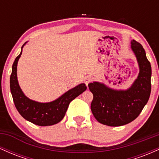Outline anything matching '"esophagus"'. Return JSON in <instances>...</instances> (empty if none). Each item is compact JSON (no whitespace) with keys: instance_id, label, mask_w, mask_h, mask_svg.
I'll return each mask as SVG.
<instances>
[{"instance_id":"1","label":"esophagus","mask_w":159,"mask_h":159,"mask_svg":"<svg viewBox=\"0 0 159 159\" xmlns=\"http://www.w3.org/2000/svg\"><path fill=\"white\" fill-rule=\"evenodd\" d=\"M92 80H93V78L91 77V76L87 75L84 78V81L86 85H88V84L90 83V81H92Z\"/></svg>"}]
</instances>
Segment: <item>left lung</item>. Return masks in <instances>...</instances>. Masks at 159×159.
<instances>
[{"label": "left lung", "mask_w": 159, "mask_h": 159, "mask_svg": "<svg viewBox=\"0 0 159 159\" xmlns=\"http://www.w3.org/2000/svg\"><path fill=\"white\" fill-rule=\"evenodd\" d=\"M131 48L136 56L140 71L129 89L114 90L96 81L88 84L93 94L91 111L96 120L104 125L120 126L132 122L139 116L150 96V63L139 43L132 40Z\"/></svg>", "instance_id": "obj_1"}]
</instances>
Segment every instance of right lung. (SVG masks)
Here are the masks:
<instances>
[{
  "instance_id": "1",
  "label": "right lung",
  "mask_w": 159,
  "mask_h": 159,
  "mask_svg": "<svg viewBox=\"0 0 159 159\" xmlns=\"http://www.w3.org/2000/svg\"><path fill=\"white\" fill-rule=\"evenodd\" d=\"M25 43L22 45L21 53L12 64L10 75V91L14 104L19 114L27 121L40 126L54 125L63 120L69 103L87 90V87L85 84H80L50 102H38L27 98L20 88L17 78L18 61Z\"/></svg>"
}]
</instances>
